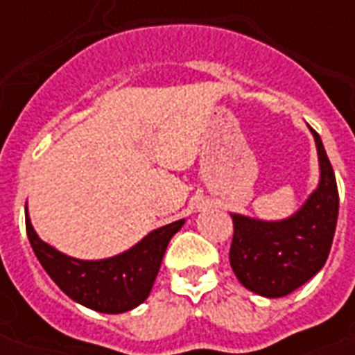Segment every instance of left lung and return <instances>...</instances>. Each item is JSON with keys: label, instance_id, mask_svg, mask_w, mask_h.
Here are the masks:
<instances>
[{"label": "left lung", "instance_id": "8db88e82", "mask_svg": "<svg viewBox=\"0 0 355 355\" xmlns=\"http://www.w3.org/2000/svg\"><path fill=\"white\" fill-rule=\"evenodd\" d=\"M320 157V184L295 215L259 220L234 213L230 266L245 289L266 298L289 295L320 272L333 245L338 190L320 135L310 127Z\"/></svg>", "mask_w": 355, "mask_h": 355}]
</instances>
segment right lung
Returning a JSON list of instances; mask_svg holds the SVG:
<instances>
[{
    "label": "right lung",
    "instance_id": "add662e5",
    "mask_svg": "<svg viewBox=\"0 0 355 355\" xmlns=\"http://www.w3.org/2000/svg\"><path fill=\"white\" fill-rule=\"evenodd\" d=\"M182 224L184 218L150 232L137 245L116 257L80 261L40 239L26 211L28 239L43 270L72 300L101 313L129 312L146 300L165 249Z\"/></svg>",
    "mask_w": 355,
    "mask_h": 355
}]
</instances>
